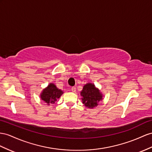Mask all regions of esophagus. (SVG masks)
Segmentation results:
<instances>
[{"label":"esophagus","instance_id":"34e87169","mask_svg":"<svg viewBox=\"0 0 152 152\" xmlns=\"http://www.w3.org/2000/svg\"><path fill=\"white\" fill-rule=\"evenodd\" d=\"M71 90H72V91L73 92H76V87H72L71 88Z\"/></svg>","mask_w":152,"mask_h":152}]
</instances>
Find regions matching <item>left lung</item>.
I'll return each mask as SVG.
<instances>
[{"mask_svg":"<svg viewBox=\"0 0 152 152\" xmlns=\"http://www.w3.org/2000/svg\"><path fill=\"white\" fill-rule=\"evenodd\" d=\"M81 101L85 107L88 108H94L98 105V103L103 99V94L94 83L85 84L80 92Z\"/></svg>","mask_w":152,"mask_h":152,"instance_id":"obj_1","label":"left lung"}]
</instances>
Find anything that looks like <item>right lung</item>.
I'll return each instance as SVG.
<instances>
[{
  "instance_id": "obj_1",
  "label": "right lung",
  "mask_w": 152,
  "mask_h": 152,
  "mask_svg": "<svg viewBox=\"0 0 152 152\" xmlns=\"http://www.w3.org/2000/svg\"><path fill=\"white\" fill-rule=\"evenodd\" d=\"M63 94V91L58 88L54 83H50L48 87L43 89L40 96V98L47 103L48 105H50L55 103Z\"/></svg>"
}]
</instances>
